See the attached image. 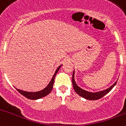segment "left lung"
Here are the masks:
<instances>
[{
  "label": "left lung",
  "instance_id": "8db88e82",
  "mask_svg": "<svg viewBox=\"0 0 126 126\" xmlns=\"http://www.w3.org/2000/svg\"><path fill=\"white\" fill-rule=\"evenodd\" d=\"M72 83L73 85V88L76 92L79 95V96L82 97V98H84L85 99L89 100H98L100 98H102L104 97L105 95H107L108 92L112 90L113 87L115 86V85L117 83V80L109 88L107 89L106 90H102V91L97 92H90L86 91V90L82 89L81 88L79 87L76 83L75 80H74V71L73 73V78H72Z\"/></svg>",
  "mask_w": 126,
  "mask_h": 126
}]
</instances>
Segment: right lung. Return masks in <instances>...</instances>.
Listing matches in <instances>:
<instances>
[{
    "instance_id": "1",
    "label": "right lung",
    "mask_w": 126,
    "mask_h": 126,
    "mask_svg": "<svg viewBox=\"0 0 126 126\" xmlns=\"http://www.w3.org/2000/svg\"><path fill=\"white\" fill-rule=\"evenodd\" d=\"M62 65L59 66L58 68L56 69L55 73L53 74V77H52V79H51L50 82H49V84L47 85V86L46 88H44V89H42V90H40L38 92H25L23 91V90H19L16 88L17 90L20 93L21 95H23L24 97H26L27 98H29L31 100H37L39 99V98H42V97H45V96L47 95L50 93V92L52 91V89H53V83H54V80H55V77L56 74L58 73V71H59L60 68L62 66Z\"/></svg>"
}]
</instances>
